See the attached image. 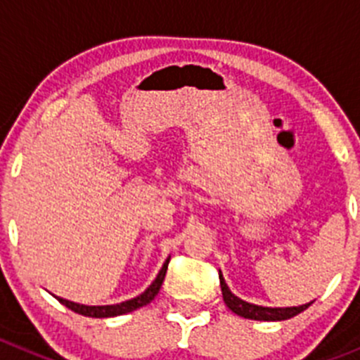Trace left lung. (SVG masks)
I'll return each instance as SVG.
<instances>
[{
    "label": "left lung",
    "instance_id": "obj_1",
    "mask_svg": "<svg viewBox=\"0 0 360 360\" xmlns=\"http://www.w3.org/2000/svg\"><path fill=\"white\" fill-rule=\"evenodd\" d=\"M220 277V286H221V295H224V302H226L227 307L238 314L241 318H248V320H259V321H282L290 320V318L297 316L302 311L309 307L312 302L304 305H298V307H263V305L248 304V302L241 300L236 295L231 293L229 286L224 281V275L218 274Z\"/></svg>",
    "mask_w": 360,
    "mask_h": 360
}]
</instances>
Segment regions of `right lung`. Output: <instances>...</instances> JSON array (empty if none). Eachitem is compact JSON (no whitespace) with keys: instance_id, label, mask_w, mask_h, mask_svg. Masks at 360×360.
Masks as SVG:
<instances>
[{"instance_id":"right-lung-1","label":"right lung","mask_w":360,"mask_h":360,"mask_svg":"<svg viewBox=\"0 0 360 360\" xmlns=\"http://www.w3.org/2000/svg\"><path fill=\"white\" fill-rule=\"evenodd\" d=\"M169 261H170V257L165 261L163 268L160 270L158 277L154 278L153 284H150V286L147 288V290L143 291L142 295L131 298V300L122 302V304H115V305H83V304H76V302L65 300V298H60V297H56V300H58L60 304L65 305V307H69L70 311L78 312V314H83V316H89V318H113V316H120V314H127V312L136 311V309L143 307V305L150 304V302L154 300V297H156L158 291H160L161 284H163V278H165V274H167V266H169Z\"/></svg>"}]
</instances>
